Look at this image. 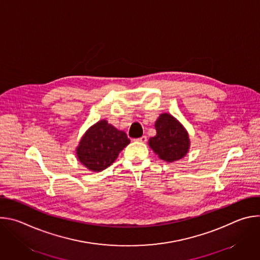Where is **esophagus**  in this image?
<instances>
[{
  "label": "esophagus",
  "mask_w": 260,
  "mask_h": 260,
  "mask_svg": "<svg viewBox=\"0 0 260 260\" xmlns=\"http://www.w3.org/2000/svg\"><path fill=\"white\" fill-rule=\"evenodd\" d=\"M137 141L140 142V143H146L147 142V137L146 136H142L141 138H138Z\"/></svg>",
  "instance_id": "34e87169"
}]
</instances>
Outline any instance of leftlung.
Masks as SVG:
<instances>
[{
	"label": "left lung",
	"instance_id": "8db88e82",
	"mask_svg": "<svg viewBox=\"0 0 260 260\" xmlns=\"http://www.w3.org/2000/svg\"><path fill=\"white\" fill-rule=\"evenodd\" d=\"M156 135L148 145L158 157L167 162L182 159L189 151L190 139L184 125L173 115L161 113L154 123Z\"/></svg>",
	"mask_w": 260,
	"mask_h": 260
}]
</instances>
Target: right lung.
Returning a JSON list of instances; mask_svg holds the SVG:
<instances>
[{
    "label": "right lung",
    "mask_w": 260,
    "mask_h": 260,
    "mask_svg": "<svg viewBox=\"0 0 260 260\" xmlns=\"http://www.w3.org/2000/svg\"><path fill=\"white\" fill-rule=\"evenodd\" d=\"M131 143L123 131L102 119L91 125L76 147L78 160L89 171L102 172L112 165Z\"/></svg>",
    "instance_id": "add662e5"
}]
</instances>
